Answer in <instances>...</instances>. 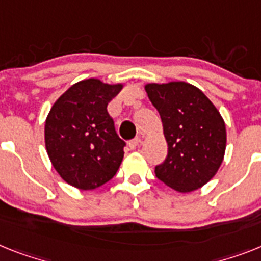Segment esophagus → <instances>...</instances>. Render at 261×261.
Segmentation results:
<instances>
[{
  "label": "esophagus",
  "instance_id": "esophagus-1",
  "mask_svg": "<svg viewBox=\"0 0 261 261\" xmlns=\"http://www.w3.org/2000/svg\"><path fill=\"white\" fill-rule=\"evenodd\" d=\"M142 143L141 138H135V139H133V141L128 142V147L131 148V150H135L137 147H139V144Z\"/></svg>",
  "mask_w": 261,
  "mask_h": 261
}]
</instances>
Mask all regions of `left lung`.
<instances>
[{
  "label": "left lung",
  "instance_id": "1",
  "mask_svg": "<svg viewBox=\"0 0 261 261\" xmlns=\"http://www.w3.org/2000/svg\"><path fill=\"white\" fill-rule=\"evenodd\" d=\"M148 99L161 115L167 158L155 167L158 179L187 194L207 185L224 159L225 123L200 89L183 82L146 83Z\"/></svg>",
  "mask_w": 261,
  "mask_h": 261
}]
</instances>
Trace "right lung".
Listing matches in <instances>:
<instances>
[{"instance_id":"1","label":"right lung","mask_w":261,"mask_h":261,"mask_svg":"<svg viewBox=\"0 0 261 261\" xmlns=\"http://www.w3.org/2000/svg\"><path fill=\"white\" fill-rule=\"evenodd\" d=\"M123 83L87 78L70 86L45 120V146L53 167L67 185L95 190L117 174L124 142L115 133L107 105Z\"/></svg>"}]
</instances>
